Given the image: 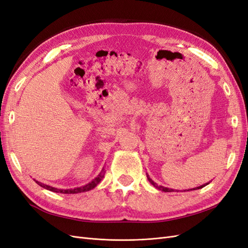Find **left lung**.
<instances>
[{
    "label": "left lung",
    "instance_id": "1",
    "mask_svg": "<svg viewBox=\"0 0 248 248\" xmlns=\"http://www.w3.org/2000/svg\"><path fill=\"white\" fill-rule=\"evenodd\" d=\"M147 178H148V180H149V182L151 183L154 187H156L157 189H159V190H161V191H164V192H174V191H177V192H179V190H174V189H171V188H168V187H164V186H161V185H158V184H156L153 180L149 177V175L147 174ZM209 183H206V184H202V185H201V186H199V187H196V188H192V189H188L187 191H189V190H196V189H201V188H202V187H205L206 185H208ZM184 191H186V190H184Z\"/></svg>",
    "mask_w": 248,
    "mask_h": 248
}]
</instances>
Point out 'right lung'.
Segmentation results:
<instances>
[{"mask_svg": "<svg viewBox=\"0 0 248 248\" xmlns=\"http://www.w3.org/2000/svg\"><path fill=\"white\" fill-rule=\"evenodd\" d=\"M104 174H106V170H104V168L101 170V171L99 172V175L97 176L95 179H93L91 182H89L88 184H86L85 186H81V187H77V188H71V189H59V188H55V187L52 186H49V185H46V184H43L39 181H36V183L40 185L41 187H43V188H46L47 190H50L52 192H58V193H67V194H70V193H79V192H86V191H89L91 190L93 188H95V187L99 184V182L101 181V180L103 179L104 177Z\"/></svg>", "mask_w": 248, "mask_h": 248, "instance_id": "add662e5", "label": "right lung"}]
</instances>
